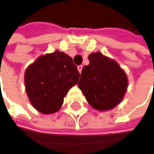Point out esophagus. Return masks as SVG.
<instances>
[{"instance_id": "obj_1", "label": "esophagus", "mask_w": 154, "mask_h": 154, "mask_svg": "<svg viewBox=\"0 0 154 154\" xmlns=\"http://www.w3.org/2000/svg\"><path fill=\"white\" fill-rule=\"evenodd\" d=\"M82 69H83V65H79V66H77V69H78V71L81 73V71H82Z\"/></svg>"}]
</instances>
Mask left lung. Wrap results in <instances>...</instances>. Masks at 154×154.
<instances>
[{"label":"left lung","instance_id":"obj_1","mask_svg":"<svg viewBox=\"0 0 154 154\" xmlns=\"http://www.w3.org/2000/svg\"><path fill=\"white\" fill-rule=\"evenodd\" d=\"M88 59L90 63L83 68L77 85L93 108L112 109L126 92L127 76L118 63L101 53H92Z\"/></svg>","mask_w":154,"mask_h":154}]
</instances>
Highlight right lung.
Masks as SVG:
<instances>
[{"instance_id": "obj_1", "label": "right lung", "mask_w": 154, "mask_h": 154, "mask_svg": "<svg viewBox=\"0 0 154 154\" xmlns=\"http://www.w3.org/2000/svg\"><path fill=\"white\" fill-rule=\"evenodd\" d=\"M77 67L72 58L55 51L38 57L24 74V84L32 105L43 114L60 109L63 98L79 79Z\"/></svg>"}]
</instances>
